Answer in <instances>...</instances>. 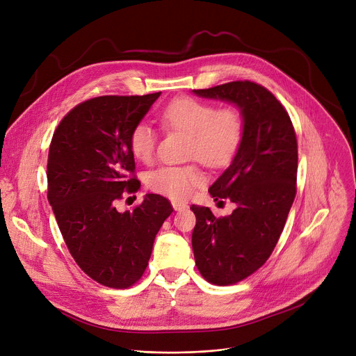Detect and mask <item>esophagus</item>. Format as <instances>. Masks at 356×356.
<instances>
[{
	"instance_id": "obj_1",
	"label": "esophagus",
	"mask_w": 356,
	"mask_h": 356,
	"mask_svg": "<svg viewBox=\"0 0 356 356\" xmlns=\"http://www.w3.org/2000/svg\"><path fill=\"white\" fill-rule=\"evenodd\" d=\"M172 204H173V209H175L176 211H180V210H184V209H187V204H186V203H180V202H173Z\"/></svg>"
}]
</instances>
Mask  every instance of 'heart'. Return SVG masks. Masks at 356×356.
Wrapping results in <instances>:
<instances>
[{
	"mask_svg": "<svg viewBox=\"0 0 356 356\" xmlns=\"http://www.w3.org/2000/svg\"><path fill=\"white\" fill-rule=\"evenodd\" d=\"M166 131L187 134L186 156L199 159L209 168L229 166L238 153L244 138V119L236 108H216L211 102L191 96H177L157 113ZM129 150L143 163H150L156 153L157 136L153 129L138 123L129 134ZM206 177L197 161L183 166H161L152 170L146 184L152 191L173 200H187Z\"/></svg>",
	"mask_w": 356,
	"mask_h": 356,
	"instance_id": "obj_1",
	"label": "heart"
}]
</instances>
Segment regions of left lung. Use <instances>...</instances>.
<instances>
[{"label": "left lung", "instance_id": "1", "mask_svg": "<svg viewBox=\"0 0 356 356\" xmlns=\"http://www.w3.org/2000/svg\"><path fill=\"white\" fill-rule=\"evenodd\" d=\"M240 106L244 138L233 163L209 188L237 209L216 217L193 204V252L202 277L214 285L237 284L261 268L274 251L297 195L298 145L288 112L263 85L233 81L193 90Z\"/></svg>", "mask_w": 356, "mask_h": 356}]
</instances>
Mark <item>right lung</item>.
<instances>
[{
    "label": "right lung",
    "mask_w": 356,
    "mask_h": 356,
    "mask_svg": "<svg viewBox=\"0 0 356 356\" xmlns=\"http://www.w3.org/2000/svg\"><path fill=\"white\" fill-rule=\"evenodd\" d=\"M160 92L105 95L71 109L55 129L48 153V202L65 244L93 281L123 289L143 275L154 237L173 206L147 195L132 211L116 203L140 188L129 134Z\"/></svg>",
    "instance_id": "1"
}]
</instances>
